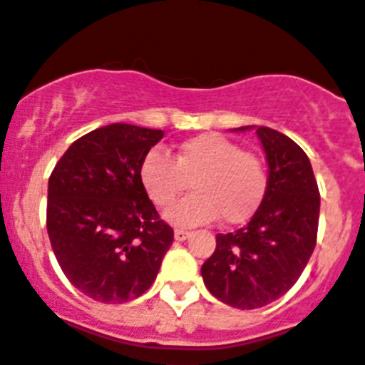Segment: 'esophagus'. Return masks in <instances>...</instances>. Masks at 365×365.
<instances>
[{
    "mask_svg": "<svg viewBox=\"0 0 365 365\" xmlns=\"http://www.w3.org/2000/svg\"><path fill=\"white\" fill-rule=\"evenodd\" d=\"M175 240H179V242H182V240H186L190 237V231H186V230H175Z\"/></svg>",
    "mask_w": 365,
    "mask_h": 365,
    "instance_id": "1",
    "label": "esophagus"
}]
</instances>
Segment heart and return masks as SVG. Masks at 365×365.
I'll list each match as a JSON object with an SVG mask.
<instances>
[{
	"mask_svg": "<svg viewBox=\"0 0 365 365\" xmlns=\"http://www.w3.org/2000/svg\"><path fill=\"white\" fill-rule=\"evenodd\" d=\"M141 186L156 207H168L190 185L195 194L164 212L173 225L224 224L252 218L269 188V173L259 156L242 150L218 132L182 141L175 156L149 150L140 164Z\"/></svg>",
	"mask_w": 365,
	"mask_h": 365,
	"instance_id": "1",
	"label": "heart"
}]
</instances>
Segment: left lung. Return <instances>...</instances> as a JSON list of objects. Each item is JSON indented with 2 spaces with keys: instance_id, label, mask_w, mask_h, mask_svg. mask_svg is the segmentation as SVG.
Listing matches in <instances>:
<instances>
[{
  "instance_id": "8db88e82",
  "label": "left lung",
  "mask_w": 365,
  "mask_h": 365,
  "mask_svg": "<svg viewBox=\"0 0 365 365\" xmlns=\"http://www.w3.org/2000/svg\"><path fill=\"white\" fill-rule=\"evenodd\" d=\"M255 134L269 164L263 203L244 227L216 235L215 254L201 267L210 294L239 309L263 308L297 284L315 250L321 207L308 155L269 126Z\"/></svg>"
}]
</instances>
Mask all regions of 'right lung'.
Segmentation results:
<instances>
[{"instance_id": "1", "label": "right lung", "mask_w": 365, "mask_h": 365, "mask_svg": "<svg viewBox=\"0 0 365 365\" xmlns=\"http://www.w3.org/2000/svg\"><path fill=\"white\" fill-rule=\"evenodd\" d=\"M155 128L113 123L81 135L48 180L46 227L57 263L96 302L141 297L173 242L140 180Z\"/></svg>"}]
</instances>
